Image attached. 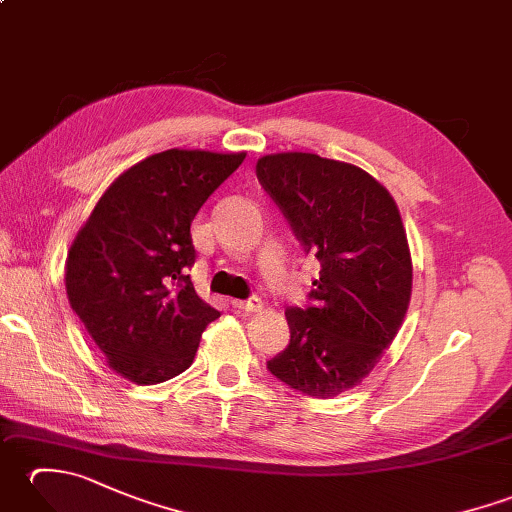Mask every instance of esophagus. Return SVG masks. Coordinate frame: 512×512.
<instances>
[{
    "mask_svg": "<svg viewBox=\"0 0 512 512\" xmlns=\"http://www.w3.org/2000/svg\"><path fill=\"white\" fill-rule=\"evenodd\" d=\"M231 303H233L235 310H242V312H259V310L264 308L262 299H257V297H250V299H233Z\"/></svg>",
    "mask_w": 512,
    "mask_h": 512,
    "instance_id": "34e87169",
    "label": "esophagus"
}]
</instances>
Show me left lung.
Listing matches in <instances>:
<instances>
[{"label":"left lung","instance_id":"obj_1","mask_svg":"<svg viewBox=\"0 0 512 512\" xmlns=\"http://www.w3.org/2000/svg\"><path fill=\"white\" fill-rule=\"evenodd\" d=\"M257 178L321 262L314 306L286 310L290 343L268 369L301 394L339 396L363 383L405 321L413 266L400 211L367 171L317 154L262 156Z\"/></svg>","mask_w":512,"mask_h":512}]
</instances>
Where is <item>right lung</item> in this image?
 Here are the masks:
<instances>
[{
	"label": "right lung",
	"instance_id": "obj_1",
	"mask_svg": "<svg viewBox=\"0 0 512 512\" xmlns=\"http://www.w3.org/2000/svg\"><path fill=\"white\" fill-rule=\"evenodd\" d=\"M246 151L167 149L118 176L79 228L65 259L76 317L116 374L156 385L193 363L220 312L187 275L191 222Z\"/></svg>",
	"mask_w": 512,
	"mask_h": 512
}]
</instances>
